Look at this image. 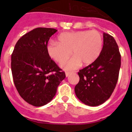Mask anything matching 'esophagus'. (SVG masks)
Here are the masks:
<instances>
[{"label":"esophagus","instance_id":"1","mask_svg":"<svg viewBox=\"0 0 132 132\" xmlns=\"http://www.w3.org/2000/svg\"><path fill=\"white\" fill-rule=\"evenodd\" d=\"M71 73H70V72H66V73H65V75H66V77H69Z\"/></svg>","mask_w":132,"mask_h":132}]
</instances>
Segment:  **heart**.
Listing matches in <instances>:
<instances>
[{
  "label": "heart",
  "mask_w": 132,
  "mask_h": 132,
  "mask_svg": "<svg viewBox=\"0 0 132 132\" xmlns=\"http://www.w3.org/2000/svg\"><path fill=\"white\" fill-rule=\"evenodd\" d=\"M58 42H50L46 46L47 55L51 59L62 63L69 59L71 51L74 55L71 59L62 65L66 70H74L81 65L94 63L100 55L103 39L98 31L82 30L61 34Z\"/></svg>",
  "instance_id": "b5f03b06"
}]
</instances>
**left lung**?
Masks as SVG:
<instances>
[{
    "instance_id": "left-lung-1",
    "label": "left lung",
    "mask_w": 132,
    "mask_h": 132,
    "mask_svg": "<svg viewBox=\"0 0 132 132\" xmlns=\"http://www.w3.org/2000/svg\"><path fill=\"white\" fill-rule=\"evenodd\" d=\"M121 55L116 40L103 34V47L94 63L78 73L79 82L75 87L77 97L90 106L101 105L110 97L117 84Z\"/></svg>"
}]
</instances>
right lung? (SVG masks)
<instances>
[{"label": "right lung", "instance_id": "1", "mask_svg": "<svg viewBox=\"0 0 132 132\" xmlns=\"http://www.w3.org/2000/svg\"><path fill=\"white\" fill-rule=\"evenodd\" d=\"M54 28H37L20 38L11 57L14 83L20 96L34 106L52 101L65 72L47 55L46 46Z\"/></svg>", "mask_w": 132, "mask_h": 132}]
</instances>
